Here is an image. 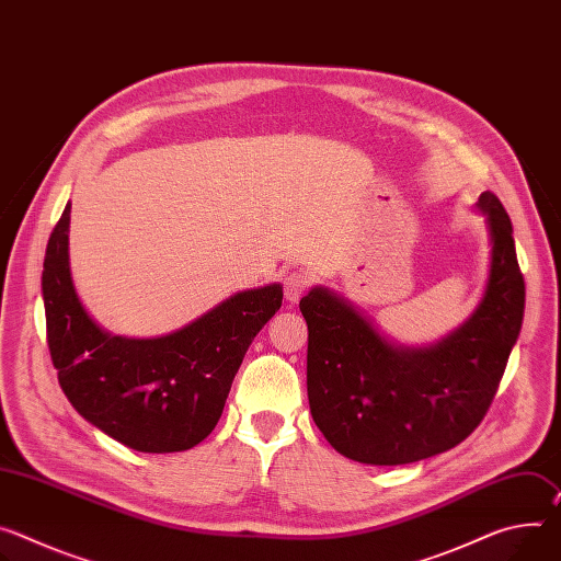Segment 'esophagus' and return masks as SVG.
<instances>
[{
    "label": "esophagus",
    "instance_id": "34e87169",
    "mask_svg": "<svg viewBox=\"0 0 561 561\" xmlns=\"http://www.w3.org/2000/svg\"><path fill=\"white\" fill-rule=\"evenodd\" d=\"M309 284H311V277L304 273V271L286 273V277H284V295H286V299L290 304H295L301 297V293L309 288Z\"/></svg>",
    "mask_w": 561,
    "mask_h": 561
}]
</instances>
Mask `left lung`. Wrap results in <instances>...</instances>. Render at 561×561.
Returning a JSON list of instances; mask_svg holds the SVG:
<instances>
[{
    "mask_svg": "<svg viewBox=\"0 0 561 561\" xmlns=\"http://www.w3.org/2000/svg\"><path fill=\"white\" fill-rule=\"evenodd\" d=\"M477 210L492 248L485 290L474 313L438 342L396 344L324 286L299 299L311 414L351 461L414 463L456 447L483 421L522 331L526 286L501 201L483 192Z\"/></svg>",
    "mask_w": 561,
    "mask_h": 561,
    "instance_id": "left-lung-1",
    "label": "left lung"
}]
</instances>
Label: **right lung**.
<instances>
[{
    "label": "right lung",
    "instance_id": "obj_1",
    "mask_svg": "<svg viewBox=\"0 0 561 561\" xmlns=\"http://www.w3.org/2000/svg\"><path fill=\"white\" fill-rule=\"evenodd\" d=\"M71 203L50 232L42 295L58 380L76 412L114 440L149 454L183 451L221 419L243 355L282 307V284L230 295L161 337H125L82 307L69 266Z\"/></svg>",
    "mask_w": 561,
    "mask_h": 561
}]
</instances>
